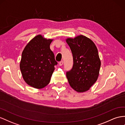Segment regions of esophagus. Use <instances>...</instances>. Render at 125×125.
<instances>
[{
  "instance_id": "esophagus-1",
  "label": "esophagus",
  "mask_w": 125,
  "mask_h": 125,
  "mask_svg": "<svg viewBox=\"0 0 125 125\" xmlns=\"http://www.w3.org/2000/svg\"><path fill=\"white\" fill-rule=\"evenodd\" d=\"M59 65L60 66H62V65H63V61L62 60V61H60V62H59Z\"/></svg>"
}]
</instances>
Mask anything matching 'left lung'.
Wrapping results in <instances>:
<instances>
[{
	"instance_id": "left-lung-1",
	"label": "left lung",
	"mask_w": 125,
	"mask_h": 125,
	"mask_svg": "<svg viewBox=\"0 0 125 125\" xmlns=\"http://www.w3.org/2000/svg\"><path fill=\"white\" fill-rule=\"evenodd\" d=\"M66 42L73 53L72 69L67 72L70 86L79 93L89 90L99 76L101 62L97 47L92 40L80 35Z\"/></svg>"
}]
</instances>
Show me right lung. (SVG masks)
Listing matches in <instances>:
<instances>
[{
  "mask_svg": "<svg viewBox=\"0 0 125 125\" xmlns=\"http://www.w3.org/2000/svg\"><path fill=\"white\" fill-rule=\"evenodd\" d=\"M52 39L40 35L32 39L22 52L20 69L23 79L28 85L41 89L49 83L57 64L50 49Z\"/></svg>",
  "mask_w": 125,
  "mask_h": 125,
  "instance_id": "1",
  "label": "right lung"
}]
</instances>
